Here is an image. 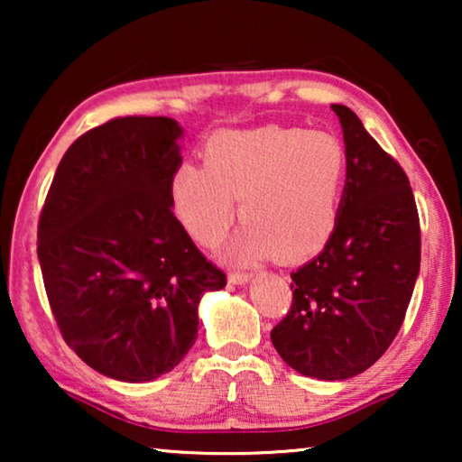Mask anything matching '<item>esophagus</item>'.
Instances as JSON below:
<instances>
[{
  "mask_svg": "<svg viewBox=\"0 0 462 462\" xmlns=\"http://www.w3.org/2000/svg\"><path fill=\"white\" fill-rule=\"evenodd\" d=\"M250 280H252V273H239V271L229 273V283H236V286H245Z\"/></svg>",
  "mask_w": 462,
  "mask_h": 462,
  "instance_id": "34e87169",
  "label": "esophagus"
}]
</instances>
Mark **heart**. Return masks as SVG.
<instances>
[{
  "mask_svg": "<svg viewBox=\"0 0 462 462\" xmlns=\"http://www.w3.org/2000/svg\"><path fill=\"white\" fill-rule=\"evenodd\" d=\"M204 166L180 163L170 176V204L195 242L212 248L236 218L239 261L277 254L302 261L324 248L337 226L346 155L328 132L286 125L223 130L201 149Z\"/></svg>",
  "mask_w": 462,
  "mask_h": 462,
  "instance_id": "obj_1",
  "label": "heart"
}]
</instances>
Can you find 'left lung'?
<instances>
[{
    "label": "left lung",
    "mask_w": 462,
    "mask_h": 462,
    "mask_svg": "<svg viewBox=\"0 0 462 462\" xmlns=\"http://www.w3.org/2000/svg\"><path fill=\"white\" fill-rule=\"evenodd\" d=\"M346 179L324 250L292 273V309L271 332L302 376L346 381L368 370L402 328L420 271V226L408 176L345 105Z\"/></svg>",
    "instance_id": "left-lung-1"
}]
</instances>
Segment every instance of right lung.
Masks as SVG:
<instances>
[{"label":"right lung","instance_id":"right-lung-1","mask_svg":"<svg viewBox=\"0 0 462 462\" xmlns=\"http://www.w3.org/2000/svg\"><path fill=\"white\" fill-rule=\"evenodd\" d=\"M182 136L172 117H117L86 132L42 210L37 258L62 338L122 383L179 365L198 338L199 300L226 283L170 204Z\"/></svg>","mask_w":462,"mask_h":462}]
</instances>
